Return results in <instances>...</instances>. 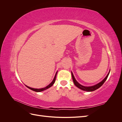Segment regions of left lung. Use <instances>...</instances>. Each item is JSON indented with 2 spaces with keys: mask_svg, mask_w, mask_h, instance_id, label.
Here are the masks:
<instances>
[{
  "mask_svg": "<svg viewBox=\"0 0 122 122\" xmlns=\"http://www.w3.org/2000/svg\"><path fill=\"white\" fill-rule=\"evenodd\" d=\"M109 72H110V71H109V73H108V74L107 75V76L105 77V78L102 81H101L100 82H99L96 85H94V86H82V85H81L80 84H79L78 82L76 80L74 76V75L73 74L72 72H71V74H72V79L73 80V82L77 87H78L79 88H80V89H81V90H83V91H87V92H92V91L96 90L97 89H98V88H99V87H100L102 86L103 83H104V82L106 80L107 78V77L109 75Z\"/></svg>",
  "mask_w": 122,
  "mask_h": 122,
  "instance_id": "obj_1",
  "label": "left lung"
}]
</instances>
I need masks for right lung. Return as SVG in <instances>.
I'll return each instance as SVG.
<instances>
[{"label": "right lung", "mask_w": 122, "mask_h": 122, "mask_svg": "<svg viewBox=\"0 0 122 122\" xmlns=\"http://www.w3.org/2000/svg\"><path fill=\"white\" fill-rule=\"evenodd\" d=\"M57 73V72H56V74H55V76H54V79H53V80H52V81L48 85V86H46L45 87L42 88H31V87H29V86H26V85H25V86H26L27 87H28V88H29V89H30L31 90H32V91H35V92H42V91H44V90H46L48 89V88L50 87L51 86H53V84L54 83V82H55V79H56V76Z\"/></svg>", "instance_id": "obj_1"}]
</instances>
